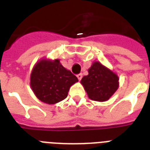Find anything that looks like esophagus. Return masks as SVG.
<instances>
[{"instance_id":"34e87169","label":"esophagus","mask_w":150,"mask_h":150,"mask_svg":"<svg viewBox=\"0 0 150 150\" xmlns=\"http://www.w3.org/2000/svg\"><path fill=\"white\" fill-rule=\"evenodd\" d=\"M77 78H78V79H79V81H80V80L82 79V74H79V75H77Z\"/></svg>"}]
</instances>
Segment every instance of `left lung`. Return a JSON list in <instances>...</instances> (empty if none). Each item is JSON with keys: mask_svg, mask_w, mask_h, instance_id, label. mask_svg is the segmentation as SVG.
<instances>
[{"mask_svg": "<svg viewBox=\"0 0 150 150\" xmlns=\"http://www.w3.org/2000/svg\"><path fill=\"white\" fill-rule=\"evenodd\" d=\"M88 72V75L82 78L80 82L90 100L107 101L118 89V75L99 61L92 64Z\"/></svg>", "mask_w": 150, "mask_h": 150, "instance_id": "1", "label": "left lung"}]
</instances>
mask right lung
<instances>
[{"label":"right lung","instance_id":"add662e5","mask_svg":"<svg viewBox=\"0 0 150 150\" xmlns=\"http://www.w3.org/2000/svg\"><path fill=\"white\" fill-rule=\"evenodd\" d=\"M77 77L60 63L59 59L43 58L36 63L30 75V86L35 96L47 104H55L68 96Z\"/></svg>","mask_w":150,"mask_h":150}]
</instances>
